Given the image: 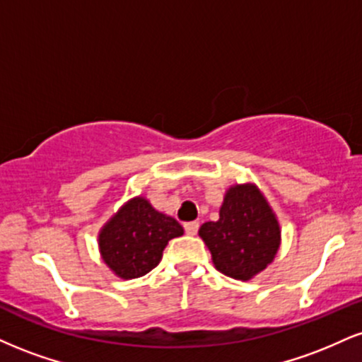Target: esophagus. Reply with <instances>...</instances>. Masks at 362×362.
Masks as SVG:
<instances>
[{"instance_id": "esophagus-1", "label": "esophagus", "mask_w": 362, "mask_h": 362, "mask_svg": "<svg viewBox=\"0 0 362 362\" xmlns=\"http://www.w3.org/2000/svg\"><path fill=\"white\" fill-rule=\"evenodd\" d=\"M184 228H185V233L189 234V236H195V234H197V230H199V223H197V221H192V223H185Z\"/></svg>"}]
</instances>
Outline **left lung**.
<instances>
[{
  "instance_id": "1",
  "label": "left lung",
  "mask_w": 362,
  "mask_h": 362,
  "mask_svg": "<svg viewBox=\"0 0 362 362\" xmlns=\"http://www.w3.org/2000/svg\"><path fill=\"white\" fill-rule=\"evenodd\" d=\"M199 236L206 243L217 272L247 281L275 259L281 228L256 184H234L224 194L219 219L204 223Z\"/></svg>"
}]
</instances>
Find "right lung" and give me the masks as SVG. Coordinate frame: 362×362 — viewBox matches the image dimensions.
<instances>
[{"mask_svg":"<svg viewBox=\"0 0 362 362\" xmlns=\"http://www.w3.org/2000/svg\"><path fill=\"white\" fill-rule=\"evenodd\" d=\"M184 234L173 217L158 212L150 200L129 199L103 226L98 246L106 267L117 278L133 280L160 263L170 239Z\"/></svg>","mask_w":362,"mask_h":362,"instance_id":"1","label":"right lung"}]
</instances>
